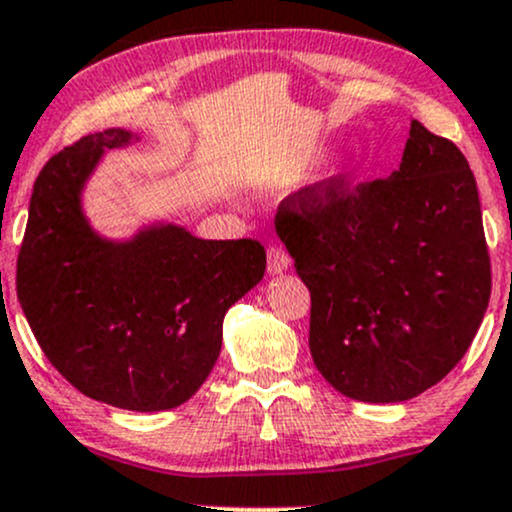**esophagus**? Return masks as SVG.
I'll list each match as a JSON object with an SVG mask.
<instances>
[{
	"label": "esophagus",
	"mask_w": 512,
	"mask_h": 512,
	"mask_svg": "<svg viewBox=\"0 0 512 512\" xmlns=\"http://www.w3.org/2000/svg\"><path fill=\"white\" fill-rule=\"evenodd\" d=\"M287 268H290V256H287V251L278 244H270L268 246V273L278 275V273H285Z\"/></svg>",
	"instance_id": "34e87169"
}]
</instances>
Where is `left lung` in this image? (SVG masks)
Here are the masks:
<instances>
[{
    "mask_svg": "<svg viewBox=\"0 0 512 512\" xmlns=\"http://www.w3.org/2000/svg\"><path fill=\"white\" fill-rule=\"evenodd\" d=\"M275 230L311 292L316 369L347 398H417L482 326L491 261L477 182L460 148L417 119L388 179L304 186Z\"/></svg>",
    "mask_w": 512,
    "mask_h": 512,
    "instance_id": "obj_1",
    "label": "left lung"
}]
</instances>
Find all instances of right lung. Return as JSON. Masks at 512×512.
Segmentation results:
<instances>
[{
	"mask_svg": "<svg viewBox=\"0 0 512 512\" xmlns=\"http://www.w3.org/2000/svg\"><path fill=\"white\" fill-rule=\"evenodd\" d=\"M126 129L83 136L45 162L30 196L16 292L54 369L88 398L131 412L182 405L222 347V318L266 273L256 239H198L158 222L126 242L100 237L81 194Z\"/></svg>",
	"mask_w": 512,
	"mask_h": 512,
	"instance_id": "obj_1",
	"label": "right lung"
}]
</instances>
